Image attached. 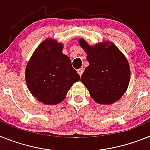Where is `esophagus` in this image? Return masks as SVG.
Returning <instances> with one entry per match:
<instances>
[{"label": "esophagus", "instance_id": "34e87169", "mask_svg": "<svg viewBox=\"0 0 150 150\" xmlns=\"http://www.w3.org/2000/svg\"><path fill=\"white\" fill-rule=\"evenodd\" d=\"M77 71H78L79 75L81 76V75H82L83 72H84V69H83V68H81V69H79L77 70Z\"/></svg>", "mask_w": 150, "mask_h": 150}]
</instances>
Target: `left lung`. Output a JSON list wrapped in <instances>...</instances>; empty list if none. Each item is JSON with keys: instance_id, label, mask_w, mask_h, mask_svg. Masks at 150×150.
Masks as SVG:
<instances>
[{"instance_id": "obj_1", "label": "left lung", "mask_w": 150, "mask_h": 150, "mask_svg": "<svg viewBox=\"0 0 150 150\" xmlns=\"http://www.w3.org/2000/svg\"><path fill=\"white\" fill-rule=\"evenodd\" d=\"M79 44L87 53L89 66L81 81L88 88L94 101L111 104L118 100L127 90L131 70L127 59L111 42L89 46L84 39Z\"/></svg>"}]
</instances>
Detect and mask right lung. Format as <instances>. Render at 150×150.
I'll use <instances>...</instances> for the list:
<instances>
[{
  "label": "right lung",
  "instance_id": "right-lung-1",
  "mask_svg": "<svg viewBox=\"0 0 150 150\" xmlns=\"http://www.w3.org/2000/svg\"><path fill=\"white\" fill-rule=\"evenodd\" d=\"M60 43L47 39L34 52L25 69L30 92L39 101L55 105L64 100L80 75L71 66L69 57L62 52Z\"/></svg>",
  "mask_w": 150,
  "mask_h": 150
}]
</instances>
